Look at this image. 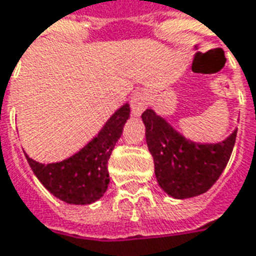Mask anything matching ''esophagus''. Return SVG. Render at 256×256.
I'll return each instance as SVG.
<instances>
[{
    "label": "esophagus",
    "mask_w": 256,
    "mask_h": 256,
    "mask_svg": "<svg viewBox=\"0 0 256 256\" xmlns=\"http://www.w3.org/2000/svg\"><path fill=\"white\" fill-rule=\"evenodd\" d=\"M146 97L142 92H137L132 96L130 98V106H132V114L133 116H140L142 111L146 108Z\"/></svg>",
    "instance_id": "34e87169"
}]
</instances>
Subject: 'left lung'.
<instances>
[{"label": "left lung", "mask_w": 256, "mask_h": 256, "mask_svg": "<svg viewBox=\"0 0 256 256\" xmlns=\"http://www.w3.org/2000/svg\"><path fill=\"white\" fill-rule=\"evenodd\" d=\"M141 118L156 180L168 196H198L216 182L230 159L237 130L216 144H198L185 138L154 110L144 111Z\"/></svg>", "instance_id": "obj_1"}]
</instances>
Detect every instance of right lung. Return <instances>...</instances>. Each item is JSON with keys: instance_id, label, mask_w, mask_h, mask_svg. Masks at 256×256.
Instances as JSON below:
<instances>
[{"instance_id": "1", "label": "right lung", "mask_w": 256, "mask_h": 256, "mask_svg": "<svg viewBox=\"0 0 256 256\" xmlns=\"http://www.w3.org/2000/svg\"><path fill=\"white\" fill-rule=\"evenodd\" d=\"M128 116L130 106L124 104L108 119L97 137L66 160L42 164L24 154L26 159L53 196L70 204L94 203L108 188V159Z\"/></svg>"}]
</instances>
